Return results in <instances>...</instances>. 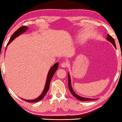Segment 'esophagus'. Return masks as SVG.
I'll use <instances>...</instances> for the list:
<instances>
[{
  "label": "esophagus",
  "mask_w": 122,
  "mask_h": 122,
  "mask_svg": "<svg viewBox=\"0 0 122 122\" xmlns=\"http://www.w3.org/2000/svg\"><path fill=\"white\" fill-rule=\"evenodd\" d=\"M67 63L65 62H63L61 63V66L62 67H63V68H65V67H67Z\"/></svg>",
  "instance_id": "obj_1"
}]
</instances>
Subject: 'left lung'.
<instances>
[{
	"mask_svg": "<svg viewBox=\"0 0 122 122\" xmlns=\"http://www.w3.org/2000/svg\"><path fill=\"white\" fill-rule=\"evenodd\" d=\"M106 39L108 41H110V43H111L113 45L114 48L116 49V45L115 44V41H114V40L113 38H112L110 34H107V37ZM68 88L69 89H70L71 92L72 94L73 95L74 97H75L76 99L79 100L80 101H90V100H96V99H90V98H86V97H81V96H80L78 95H77V94L74 92V91L72 87V84H71V77L70 74H69V72H68Z\"/></svg>",
	"mask_w": 122,
	"mask_h": 122,
	"instance_id": "obj_1",
	"label": "left lung"
}]
</instances>
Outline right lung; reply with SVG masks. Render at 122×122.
I'll list each match as a JSON object with an SVG mask.
<instances>
[{
    "instance_id": "right-lung-1",
    "label": "right lung",
    "mask_w": 122,
    "mask_h": 122,
    "mask_svg": "<svg viewBox=\"0 0 122 122\" xmlns=\"http://www.w3.org/2000/svg\"><path fill=\"white\" fill-rule=\"evenodd\" d=\"M28 28L27 26H22V27H20V28L18 29L17 30H16V31L14 33V34H12L11 37L10 39V40H9V42L8 43V44H7V45H6V47H7V46H8V45L10 44V43L11 42H12V41H13L14 39H15V38L16 37H17L18 36L21 35V34H22L24 32H26L27 30H28ZM58 67H59V62H56V63L54 64V66H52L50 68L49 71V72H48V76H47L46 81V83H45L44 89L42 93L41 94V95H40L39 97H38L37 98H36V99H33V100H25V99H22V98L21 99L23 100L26 101L27 102H38L40 100H41V99H43L44 97L45 96V95H46L47 92H48L51 80L52 77H53L55 72L56 71H57Z\"/></svg>"
}]
</instances>
